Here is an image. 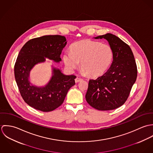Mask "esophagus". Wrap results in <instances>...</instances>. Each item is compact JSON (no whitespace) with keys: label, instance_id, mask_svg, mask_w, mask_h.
<instances>
[{"label":"esophagus","instance_id":"1","mask_svg":"<svg viewBox=\"0 0 153 153\" xmlns=\"http://www.w3.org/2000/svg\"><path fill=\"white\" fill-rule=\"evenodd\" d=\"M75 82L76 83H78V82H80V81H82V78H75Z\"/></svg>","mask_w":153,"mask_h":153}]
</instances>
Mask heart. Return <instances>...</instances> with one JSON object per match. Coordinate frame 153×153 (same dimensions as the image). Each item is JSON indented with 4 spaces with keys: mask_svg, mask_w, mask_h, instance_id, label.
Wrapping results in <instances>:
<instances>
[{
    "mask_svg": "<svg viewBox=\"0 0 153 153\" xmlns=\"http://www.w3.org/2000/svg\"><path fill=\"white\" fill-rule=\"evenodd\" d=\"M112 59L113 50L109 45L90 39L74 43L71 51H66L63 56L64 64L69 69H74L81 61V69L92 76L106 71Z\"/></svg>",
    "mask_w": 153,
    "mask_h": 153,
    "instance_id": "obj_1",
    "label": "heart"
}]
</instances>
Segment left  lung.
<instances>
[{"label":"left lung","mask_w":153,"mask_h":153,"mask_svg":"<svg viewBox=\"0 0 153 153\" xmlns=\"http://www.w3.org/2000/svg\"><path fill=\"white\" fill-rule=\"evenodd\" d=\"M105 39L113 50L108 70L97 79H89L85 98L98 110L116 109L127 101L137 76V68L128 45L117 36L107 33L94 38Z\"/></svg>","instance_id":"8db88e82"}]
</instances>
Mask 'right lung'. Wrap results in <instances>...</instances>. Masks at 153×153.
Returning a JSON list of instances; mask_svg holds the SVG:
<instances>
[{
  "label": "right lung",
  "instance_id": "right-lung-1",
  "mask_svg": "<svg viewBox=\"0 0 153 153\" xmlns=\"http://www.w3.org/2000/svg\"><path fill=\"white\" fill-rule=\"evenodd\" d=\"M65 36L46 35L32 39L23 45L16 59L15 80L25 102L35 109L49 112L56 109L64 101L68 90L75 84V75H65L59 69H53V75L44 87L30 84L28 78L30 69L48 58L61 61V54L66 44Z\"/></svg>",
  "mask_w": 153,
  "mask_h": 153
}]
</instances>
